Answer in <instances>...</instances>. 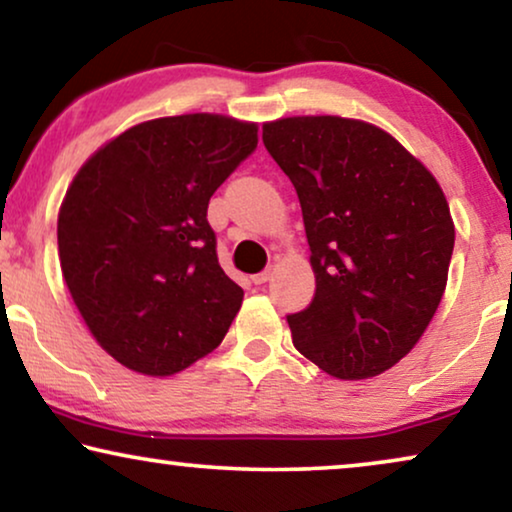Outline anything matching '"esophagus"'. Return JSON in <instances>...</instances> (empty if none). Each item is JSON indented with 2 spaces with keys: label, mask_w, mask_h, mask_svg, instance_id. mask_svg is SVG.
<instances>
[{
  "label": "esophagus",
  "mask_w": 512,
  "mask_h": 512,
  "mask_svg": "<svg viewBox=\"0 0 512 512\" xmlns=\"http://www.w3.org/2000/svg\"><path fill=\"white\" fill-rule=\"evenodd\" d=\"M270 277H272V268L258 272V275L251 277V282H254L256 286H261V284H265V282H270Z\"/></svg>",
  "instance_id": "1"
}]
</instances>
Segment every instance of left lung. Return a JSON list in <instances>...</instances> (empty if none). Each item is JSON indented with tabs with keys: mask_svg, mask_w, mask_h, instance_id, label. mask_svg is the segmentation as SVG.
Wrapping results in <instances>:
<instances>
[{
	"mask_svg": "<svg viewBox=\"0 0 512 512\" xmlns=\"http://www.w3.org/2000/svg\"><path fill=\"white\" fill-rule=\"evenodd\" d=\"M263 144L296 188L312 303L289 314L293 345L340 380L384 373L417 345L445 293L454 223L443 188L375 125L293 116Z\"/></svg>",
	"mask_w": 512,
	"mask_h": 512,
	"instance_id": "1",
	"label": "left lung"
}]
</instances>
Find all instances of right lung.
I'll list each match as a JSON object with an SVG mask.
<instances>
[{
  "label": "right lung",
  "mask_w": 512,
  "mask_h": 512,
  "mask_svg": "<svg viewBox=\"0 0 512 512\" xmlns=\"http://www.w3.org/2000/svg\"><path fill=\"white\" fill-rule=\"evenodd\" d=\"M258 144L256 123H139L86 160L58 214L60 268L102 349L174 375L226 338L244 291L221 270L207 207Z\"/></svg>",
  "instance_id": "1"
}]
</instances>
